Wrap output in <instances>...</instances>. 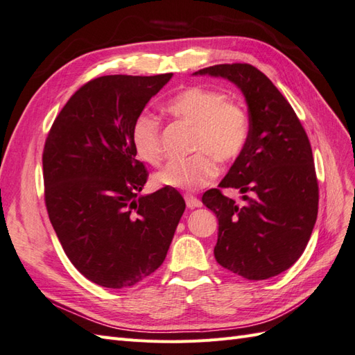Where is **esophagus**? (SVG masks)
Returning <instances> with one entry per match:
<instances>
[{"mask_svg":"<svg viewBox=\"0 0 355 355\" xmlns=\"http://www.w3.org/2000/svg\"><path fill=\"white\" fill-rule=\"evenodd\" d=\"M184 199H186V205H187V208H198V207H201V205H202V202L199 201L198 198L192 196V195H186V196H184Z\"/></svg>","mask_w":355,"mask_h":355,"instance_id":"esophagus-1","label":"esophagus"}]
</instances>
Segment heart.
<instances>
[{"label": "heart", "mask_w": 355, "mask_h": 355, "mask_svg": "<svg viewBox=\"0 0 355 355\" xmlns=\"http://www.w3.org/2000/svg\"><path fill=\"white\" fill-rule=\"evenodd\" d=\"M168 112L193 127L190 150L196 151L184 160L169 162L154 181L160 187L196 190L216 178L217 162L237 159L246 147L250 121L248 111L222 91L205 87H187L166 103ZM132 144L138 157L153 166L160 165L163 153L160 123L151 115L136 118Z\"/></svg>", "instance_id": "heart-1"}]
</instances>
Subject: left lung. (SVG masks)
Listing matches in <instances>:
<instances>
[{
    "label": "left lung",
    "instance_id": "8db88e82",
    "mask_svg": "<svg viewBox=\"0 0 355 355\" xmlns=\"http://www.w3.org/2000/svg\"><path fill=\"white\" fill-rule=\"evenodd\" d=\"M193 75L220 76L246 98L250 133L222 189H239L237 205L220 189L207 190L202 202L217 216L214 258L249 280L280 275L302 257L318 216V180L311 142L288 100L250 64H217Z\"/></svg>",
    "mask_w": 355,
    "mask_h": 355
}]
</instances>
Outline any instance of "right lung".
Segmentation results:
<instances>
[{"label":"right lung","mask_w":355,"mask_h":355,"mask_svg":"<svg viewBox=\"0 0 355 355\" xmlns=\"http://www.w3.org/2000/svg\"><path fill=\"white\" fill-rule=\"evenodd\" d=\"M172 73L109 75L69 98L43 150L44 202L79 272L105 288H129L165 261L186 202L175 189L141 195L148 172L132 127Z\"/></svg>","instance_id":"add662e5"}]
</instances>
